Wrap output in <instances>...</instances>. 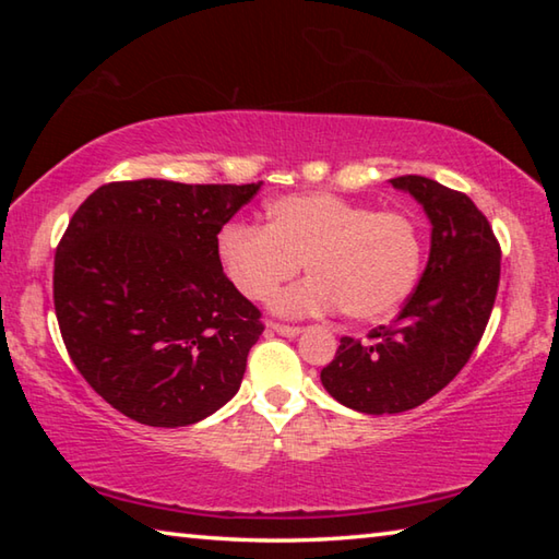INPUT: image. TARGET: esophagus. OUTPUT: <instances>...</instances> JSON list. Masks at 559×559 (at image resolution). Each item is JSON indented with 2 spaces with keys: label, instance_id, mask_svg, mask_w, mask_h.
<instances>
[{
  "label": "esophagus",
  "instance_id": "esophagus-1",
  "mask_svg": "<svg viewBox=\"0 0 559 559\" xmlns=\"http://www.w3.org/2000/svg\"><path fill=\"white\" fill-rule=\"evenodd\" d=\"M269 328L273 330V333H278L283 337H298L302 330L296 328V325H281V323H269Z\"/></svg>",
  "mask_w": 559,
  "mask_h": 559
}]
</instances>
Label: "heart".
<instances>
[{
    "label": "heart",
    "mask_w": 559,
    "mask_h": 559,
    "mask_svg": "<svg viewBox=\"0 0 559 559\" xmlns=\"http://www.w3.org/2000/svg\"><path fill=\"white\" fill-rule=\"evenodd\" d=\"M266 224H226L216 261L234 290L266 300L296 276L302 261L313 276L273 300L283 316L343 308L374 323L409 298L421 269V231L409 214L377 212L330 192L271 200Z\"/></svg>",
    "instance_id": "1"
}]
</instances>
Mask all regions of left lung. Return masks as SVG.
Returning a JSON list of instances; mask_svg holds the SVG:
<instances>
[{
  "label": "left lung",
  "mask_w": 559,
  "mask_h": 559,
  "mask_svg": "<svg viewBox=\"0 0 559 559\" xmlns=\"http://www.w3.org/2000/svg\"><path fill=\"white\" fill-rule=\"evenodd\" d=\"M390 185L412 194L431 224L427 269L390 328L372 330L370 343L343 337L320 372L333 400L372 416L409 412L461 372L488 325L500 281V246L466 194L419 175Z\"/></svg>",
  "instance_id": "1"
}]
</instances>
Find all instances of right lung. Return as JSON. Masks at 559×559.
Instances as JSON below:
<instances>
[{"label":"right lung","mask_w":559,"mask_h":559,"mask_svg":"<svg viewBox=\"0 0 559 559\" xmlns=\"http://www.w3.org/2000/svg\"><path fill=\"white\" fill-rule=\"evenodd\" d=\"M261 189L135 179L79 206L53 261L66 349L112 409L189 427L239 392L261 313L226 281L216 234Z\"/></svg>","instance_id":"1"}]
</instances>
